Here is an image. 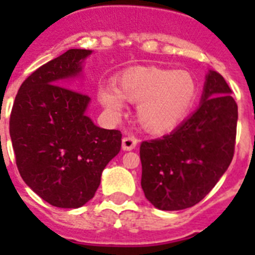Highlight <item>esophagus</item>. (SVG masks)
Returning a JSON list of instances; mask_svg holds the SVG:
<instances>
[{
  "instance_id": "34e87169",
  "label": "esophagus",
  "mask_w": 255,
  "mask_h": 255,
  "mask_svg": "<svg viewBox=\"0 0 255 255\" xmlns=\"http://www.w3.org/2000/svg\"><path fill=\"white\" fill-rule=\"evenodd\" d=\"M138 144V139L132 136V135H128L123 138V149L124 150H131L136 147Z\"/></svg>"
}]
</instances>
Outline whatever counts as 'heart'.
Listing matches in <instances>:
<instances>
[{
    "label": "heart",
    "instance_id": "b5f03b06",
    "mask_svg": "<svg viewBox=\"0 0 255 255\" xmlns=\"http://www.w3.org/2000/svg\"><path fill=\"white\" fill-rule=\"evenodd\" d=\"M197 96V82L185 70L131 67L112 85L98 89V101L114 115L124 108V100L136 105V120L145 131L159 134L171 130L190 110Z\"/></svg>",
    "mask_w": 255,
    "mask_h": 255
}]
</instances>
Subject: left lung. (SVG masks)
Instances as JSON below:
<instances>
[{
	"label": "left lung",
	"instance_id": "left-lung-1",
	"mask_svg": "<svg viewBox=\"0 0 255 255\" xmlns=\"http://www.w3.org/2000/svg\"><path fill=\"white\" fill-rule=\"evenodd\" d=\"M238 105L224 76L209 70L200 106L176 129L140 145L141 188L155 208L180 211L203 199L234 157Z\"/></svg>",
	"mask_w": 255,
	"mask_h": 255
}]
</instances>
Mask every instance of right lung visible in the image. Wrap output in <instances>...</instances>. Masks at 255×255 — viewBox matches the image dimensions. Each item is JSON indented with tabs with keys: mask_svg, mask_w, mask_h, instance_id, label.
<instances>
[{
	"mask_svg": "<svg viewBox=\"0 0 255 255\" xmlns=\"http://www.w3.org/2000/svg\"><path fill=\"white\" fill-rule=\"evenodd\" d=\"M91 53L69 49L42 65L24 80L11 111L20 176L58 208H79L91 200L102 171L121 149V131L94 125L85 115L91 98L67 88H73L69 79L80 74Z\"/></svg>",
	"mask_w": 255,
	"mask_h": 255,
	"instance_id": "obj_1",
	"label": "right lung"
}]
</instances>
